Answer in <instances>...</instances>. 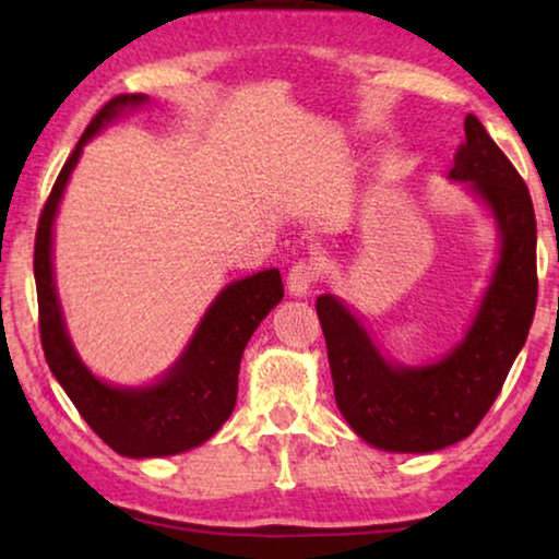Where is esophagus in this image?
Wrapping results in <instances>:
<instances>
[{
	"instance_id": "34e87169",
	"label": "esophagus",
	"mask_w": 559,
	"mask_h": 559,
	"mask_svg": "<svg viewBox=\"0 0 559 559\" xmlns=\"http://www.w3.org/2000/svg\"><path fill=\"white\" fill-rule=\"evenodd\" d=\"M318 274H320V266H318L316 259H302V262H297L287 274L289 295H295V297L308 295L312 285H316Z\"/></svg>"
}]
</instances>
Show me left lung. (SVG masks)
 <instances>
[{"mask_svg":"<svg viewBox=\"0 0 559 559\" xmlns=\"http://www.w3.org/2000/svg\"><path fill=\"white\" fill-rule=\"evenodd\" d=\"M450 178L493 213L501 257L465 338L438 364L386 361L366 328L333 295L316 302L341 415L369 445L432 453L468 438L499 396L537 308V218L522 175L468 114Z\"/></svg>","mask_w":559,"mask_h":559,"instance_id":"8db88e82","label":"left lung"}]
</instances>
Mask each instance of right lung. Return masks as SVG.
<instances>
[{
	"mask_svg": "<svg viewBox=\"0 0 559 559\" xmlns=\"http://www.w3.org/2000/svg\"><path fill=\"white\" fill-rule=\"evenodd\" d=\"M144 102V94L114 96L91 119L45 201L37 221L33 264L45 361L91 430L127 457L186 453L221 430L236 404L243 348L266 312L285 295L280 270H264L231 282L213 300L173 369L152 386H111L83 366L68 338L52 282V221L83 144L127 106H142Z\"/></svg>",
	"mask_w": 559,
	"mask_h": 559,
	"instance_id": "add662e5",
	"label": "right lung"
}]
</instances>
